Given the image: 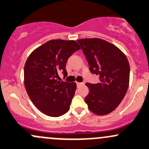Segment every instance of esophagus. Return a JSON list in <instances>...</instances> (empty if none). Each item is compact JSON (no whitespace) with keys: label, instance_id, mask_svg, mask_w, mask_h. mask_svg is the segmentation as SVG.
Wrapping results in <instances>:
<instances>
[{"label":"esophagus","instance_id":"1","mask_svg":"<svg viewBox=\"0 0 149 149\" xmlns=\"http://www.w3.org/2000/svg\"><path fill=\"white\" fill-rule=\"evenodd\" d=\"M76 84H77V87H79V86L83 85V84H84V83H82V82H76Z\"/></svg>","mask_w":149,"mask_h":149}]
</instances>
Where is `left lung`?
<instances>
[{"label":"left lung","mask_w":149,"mask_h":149,"mask_svg":"<svg viewBox=\"0 0 149 149\" xmlns=\"http://www.w3.org/2000/svg\"><path fill=\"white\" fill-rule=\"evenodd\" d=\"M81 46L92 74L100 76L97 84L87 83L89 93L84 98L88 108L98 115L111 112L124 99L129 83L127 58L111 43L99 38L77 41Z\"/></svg>","instance_id":"8db88e82"}]
</instances>
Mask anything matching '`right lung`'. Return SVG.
Masks as SVG:
<instances>
[{"mask_svg": "<svg viewBox=\"0 0 149 149\" xmlns=\"http://www.w3.org/2000/svg\"><path fill=\"white\" fill-rule=\"evenodd\" d=\"M80 49L74 40H52L35 49L25 62L24 82L30 99L38 109L57 117L68 112L77 84L60 81L68 76L69 57Z\"/></svg>", "mask_w": 149, "mask_h": 149, "instance_id": "obj_1", "label": "right lung"}]
</instances>
